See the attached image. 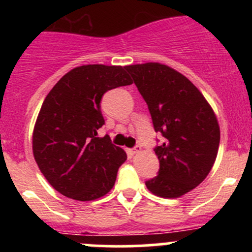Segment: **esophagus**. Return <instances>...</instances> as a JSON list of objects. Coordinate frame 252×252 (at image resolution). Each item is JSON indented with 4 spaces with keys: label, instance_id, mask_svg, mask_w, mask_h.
<instances>
[{
    "label": "esophagus",
    "instance_id": "esophagus-1",
    "mask_svg": "<svg viewBox=\"0 0 252 252\" xmlns=\"http://www.w3.org/2000/svg\"><path fill=\"white\" fill-rule=\"evenodd\" d=\"M141 151V146H135V147H133V149L130 150V154L131 155H136V154H139V152Z\"/></svg>",
    "mask_w": 252,
    "mask_h": 252
}]
</instances>
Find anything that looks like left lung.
<instances>
[{
    "mask_svg": "<svg viewBox=\"0 0 252 252\" xmlns=\"http://www.w3.org/2000/svg\"><path fill=\"white\" fill-rule=\"evenodd\" d=\"M147 103L156 133L158 174L145 182L152 194L174 199L207 177L220 146V126L211 106L187 77L161 63L126 65Z\"/></svg>",
    "mask_w": 252,
    "mask_h": 252,
    "instance_id": "obj_1",
    "label": "left lung"
}]
</instances>
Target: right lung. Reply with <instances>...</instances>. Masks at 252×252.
Returning a JSON list of instances; mask_svg holds the SVG:
<instances>
[{
  "label": "right lung",
  "instance_id": "obj_1",
  "mask_svg": "<svg viewBox=\"0 0 252 252\" xmlns=\"http://www.w3.org/2000/svg\"><path fill=\"white\" fill-rule=\"evenodd\" d=\"M130 84L124 67L88 64L63 75L48 93L34 126L32 152L58 192L91 201L113 188L126 154L108 135L97 136L105 124L100 103L108 90Z\"/></svg>",
  "mask_w": 252,
  "mask_h": 252
}]
</instances>
